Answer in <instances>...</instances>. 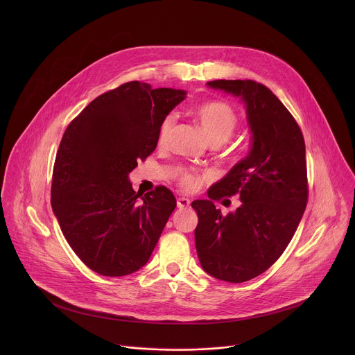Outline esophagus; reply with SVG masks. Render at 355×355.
Listing matches in <instances>:
<instances>
[{
    "label": "esophagus",
    "mask_w": 355,
    "mask_h": 355,
    "mask_svg": "<svg viewBox=\"0 0 355 355\" xmlns=\"http://www.w3.org/2000/svg\"><path fill=\"white\" fill-rule=\"evenodd\" d=\"M191 205V200L188 199V198H178L177 199V207L180 208V209H184V208H188Z\"/></svg>",
    "instance_id": "obj_1"
}]
</instances>
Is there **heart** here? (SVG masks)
I'll use <instances>...</instances> for the list:
<instances>
[{
  "label": "heart",
  "mask_w": 355,
  "mask_h": 355,
  "mask_svg": "<svg viewBox=\"0 0 355 355\" xmlns=\"http://www.w3.org/2000/svg\"><path fill=\"white\" fill-rule=\"evenodd\" d=\"M195 118L204 130L211 144H223L226 143L234 133L237 128V116L234 111L225 103L219 101H211V103H204L195 108ZM175 115H167L159 129L157 141L160 146H166L174 132L175 128ZM178 182L185 189H195L199 185V177L196 173L180 168L177 171Z\"/></svg>",
  "instance_id": "heart-1"
}]
</instances>
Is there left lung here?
<instances>
[{"label": "left lung", "mask_w": 355, "mask_h": 355, "mask_svg": "<svg viewBox=\"0 0 355 355\" xmlns=\"http://www.w3.org/2000/svg\"><path fill=\"white\" fill-rule=\"evenodd\" d=\"M209 88L241 99L251 133L244 159L196 199L195 247L205 272L226 282H244L267 271L293 237L308 202L303 135L281 101L252 80H215ZM242 200L223 217L213 204L223 196ZM229 200V199H225Z\"/></svg>", "instance_id": "obj_1"}]
</instances>
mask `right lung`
<instances>
[{"mask_svg":"<svg viewBox=\"0 0 355 355\" xmlns=\"http://www.w3.org/2000/svg\"><path fill=\"white\" fill-rule=\"evenodd\" d=\"M187 91L130 81L96 96L67 126L56 155L52 209L80 260L105 277L148 261L177 207L160 185L136 193L129 174L157 146L162 121Z\"/></svg>","mask_w":355,"mask_h":355,"instance_id":"1","label":"right lung"}]
</instances>
